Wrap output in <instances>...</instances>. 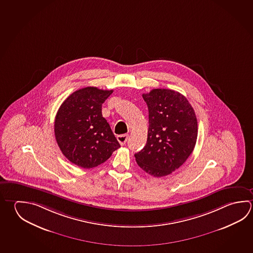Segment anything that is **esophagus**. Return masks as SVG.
<instances>
[{"mask_svg": "<svg viewBox=\"0 0 253 253\" xmlns=\"http://www.w3.org/2000/svg\"><path fill=\"white\" fill-rule=\"evenodd\" d=\"M127 140H128V135H127V134H120V135H118V141H119V143H120L121 145H125L126 143L127 142Z\"/></svg>", "mask_w": 253, "mask_h": 253, "instance_id": "esophagus-1", "label": "esophagus"}]
</instances>
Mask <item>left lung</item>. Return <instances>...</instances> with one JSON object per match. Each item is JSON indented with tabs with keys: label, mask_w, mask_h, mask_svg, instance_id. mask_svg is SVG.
<instances>
[{
	"label": "left lung",
	"mask_w": 253,
	"mask_h": 253,
	"mask_svg": "<svg viewBox=\"0 0 253 253\" xmlns=\"http://www.w3.org/2000/svg\"><path fill=\"white\" fill-rule=\"evenodd\" d=\"M143 98L149 110L147 143L134 154L135 161L152 176H165L192 154L197 140V119L188 100L174 90L153 89Z\"/></svg>",
	"instance_id": "1"
}]
</instances>
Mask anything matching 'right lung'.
<instances>
[{
	"instance_id": "right-lung-1",
	"label": "right lung",
	"mask_w": 253,
	"mask_h": 253,
	"mask_svg": "<svg viewBox=\"0 0 253 253\" xmlns=\"http://www.w3.org/2000/svg\"><path fill=\"white\" fill-rule=\"evenodd\" d=\"M113 90L93 86L71 93L56 114V141L70 162L92 169L105 162L120 144L101 114V105Z\"/></svg>"
}]
</instances>
